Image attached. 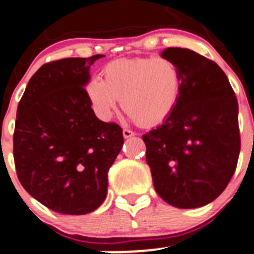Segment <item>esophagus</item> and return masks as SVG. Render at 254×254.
Wrapping results in <instances>:
<instances>
[{
  "instance_id": "34e87169",
  "label": "esophagus",
  "mask_w": 254,
  "mask_h": 254,
  "mask_svg": "<svg viewBox=\"0 0 254 254\" xmlns=\"http://www.w3.org/2000/svg\"><path fill=\"white\" fill-rule=\"evenodd\" d=\"M134 132L133 131H131V129H128V128H125L123 129V137H125V138H129V137H132V136H134Z\"/></svg>"
}]
</instances>
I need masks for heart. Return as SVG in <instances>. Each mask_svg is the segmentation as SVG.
<instances>
[{"label":"heart","instance_id":"obj_1","mask_svg":"<svg viewBox=\"0 0 254 254\" xmlns=\"http://www.w3.org/2000/svg\"><path fill=\"white\" fill-rule=\"evenodd\" d=\"M102 80L92 78L85 85L95 113L109 121L118 99L129 117L142 126L165 120L178 103L181 71L165 57H138L111 62L102 69Z\"/></svg>","mask_w":254,"mask_h":254}]
</instances>
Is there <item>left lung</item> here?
<instances>
[{"instance_id": "left-lung-1", "label": "left lung", "mask_w": 254, "mask_h": 254, "mask_svg": "<svg viewBox=\"0 0 254 254\" xmlns=\"http://www.w3.org/2000/svg\"><path fill=\"white\" fill-rule=\"evenodd\" d=\"M162 57L181 71L175 108L143 134L156 192L170 205L199 208L217 199L236 171L241 151L238 101L217 63L189 49Z\"/></svg>"}]
</instances>
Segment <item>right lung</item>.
<instances>
[{
    "label": "right lung",
    "mask_w": 254,
    "mask_h": 254,
    "mask_svg": "<svg viewBox=\"0 0 254 254\" xmlns=\"http://www.w3.org/2000/svg\"><path fill=\"white\" fill-rule=\"evenodd\" d=\"M102 55L46 63L30 79L13 132L16 174L51 210L81 215L107 196L108 170L123 146L122 128L95 117L84 85Z\"/></svg>",
    "instance_id": "1"
}]
</instances>
